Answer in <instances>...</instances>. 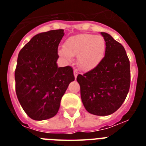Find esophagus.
<instances>
[{
    "label": "esophagus",
    "mask_w": 146,
    "mask_h": 146,
    "mask_svg": "<svg viewBox=\"0 0 146 146\" xmlns=\"http://www.w3.org/2000/svg\"><path fill=\"white\" fill-rule=\"evenodd\" d=\"M73 73H74V76H75V78L76 79V77H77V76H78V72H77V70H74L73 71Z\"/></svg>",
    "instance_id": "1"
}]
</instances>
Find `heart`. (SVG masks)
Returning a JSON list of instances; mask_svg holds the SVG:
<instances>
[{"instance_id":"1","label":"heart","mask_w":146,"mask_h":146,"mask_svg":"<svg viewBox=\"0 0 146 146\" xmlns=\"http://www.w3.org/2000/svg\"><path fill=\"white\" fill-rule=\"evenodd\" d=\"M105 49V40L101 35L79 34L68 38L58 53L67 61H70L73 56H77L78 66L82 70L89 71L100 64Z\"/></svg>"}]
</instances>
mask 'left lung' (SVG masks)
<instances>
[{
    "instance_id": "obj_1",
    "label": "left lung",
    "mask_w": 146,
    "mask_h": 146,
    "mask_svg": "<svg viewBox=\"0 0 146 146\" xmlns=\"http://www.w3.org/2000/svg\"><path fill=\"white\" fill-rule=\"evenodd\" d=\"M105 55L100 64L83 75L77 76L81 99L89 113L107 116L122 105L130 86L129 60L122 44L106 33Z\"/></svg>"
}]
</instances>
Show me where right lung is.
<instances>
[{
	"instance_id": "add662e5",
	"label": "right lung",
	"mask_w": 146,
	"mask_h": 146,
	"mask_svg": "<svg viewBox=\"0 0 146 146\" xmlns=\"http://www.w3.org/2000/svg\"><path fill=\"white\" fill-rule=\"evenodd\" d=\"M64 35V29L37 34L18 55L16 92L23 109L33 120L54 117L69 84L75 80L71 66H57V48Z\"/></svg>"
}]
</instances>
